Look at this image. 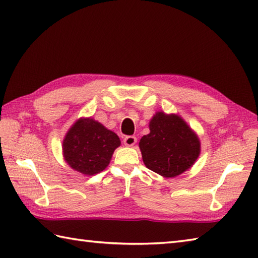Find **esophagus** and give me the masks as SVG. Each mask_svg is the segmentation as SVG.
Returning <instances> with one entry per match:
<instances>
[{
	"label": "esophagus",
	"mask_w": 258,
	"mask_h": 258,
	"mask_svg": "<svg viewBox=\"0 0 258 258\" xmlns=\"http://www.w3.org/2000/svg\"><path fill=\"white\" fill-rule=\"evenodd\" d=\"M123 142L126 146H133L136 143V138L135 136H126Z\"/></svg>",
	"instance_id": "obj_1"
}]
</instances>
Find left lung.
Returning <instances> with one entry per match:
<instances>
[{"mask_svg": "<svg viewBox=\"0 0 258 258\" xmlns=\"http://www.w3.org/2000/svg\"><path fill=\"white\" fill-rule=\"evenodd\" d=\"M150 133L140 141L145 166L163 177L186 172L201 154V141L178 114L156 112L150 120Z\"/></svg>", "mask_w": 258, "mask_h": 258, "instance_id": "1", "label": "left lung"}]
</instances>
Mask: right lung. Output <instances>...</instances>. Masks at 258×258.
Masks as SVG:
<instances>
[{"instance_id":"right-lung-1","label":"right lung","mask_w":258,"mask_h":258,"mask_svg":"<svg viewBox=\"0 0 258 258\" xmlns=\"http://www.w3.org/2000/svg\"><path fill=\"white\" fill-rule=\"evenodd\" d=\"M119 145V138L111 130L93 117H81L65 134L62 152L71 168L92 176L108 166Z\"/></svg>"}]
</instances>
